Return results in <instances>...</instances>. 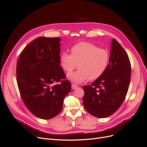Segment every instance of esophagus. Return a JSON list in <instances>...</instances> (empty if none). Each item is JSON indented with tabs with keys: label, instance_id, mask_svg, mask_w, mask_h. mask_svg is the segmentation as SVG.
Returning <instances> with one entry per match:
<instances>
[{
	"label": "esophagus",
	"instance_id": "obj_1",
	"mask_svg": "<svg viewBox=\"0 0 147 147\" xmlns=\"http://www.w3.org/2000/svg\"><path fill=\"white\" fill-rule=\"evenodd\" d=\"M77 88H78V86H77L76 84H71V88L73 89H76Z\"/></svg>",
	"mask_w": 147,
	"mask_h": 147
}]
</instances>
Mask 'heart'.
<instances>
[{
  "instance_id": "b5f03b06",
  "label": "heart",
  "mask_w": 147,
  "mask_h": 147,
  "mask_svg": "<svg viewBox=\"0 0 147 147\" xmlns=\"http://www.w3.org/2000/svg\"><path fill=\"white\" fill-rule=\"evenodd\" d=\"M71 54L63 52L60 56V64L67 73L71 72L78 64L80 69L68 74V80L80 83L89 79L95 80L101 77L109 66L110 54L106 49L88 42L77 43L70 49Z\"/></svg>"
}]
</instances>
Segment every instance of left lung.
<instances>
[{
    "mask_svg": "<svg viewBox=\"0 0 147 147\" xmlns=\"http://www.w3.org/2000/svg\"><path fill=\"white\" fill-rule=\"evenodd\" d=\"M130 76L127 54L119 42L113 38L110 61L105 72L91 85L83 87V103L86 111L98 118H106L112 115L124 101Z\"/></svg>",
    "mask_w": 147,
    "mask_h": 147,
    "instance_id": "1",
    "label": "left lung"
}]
</instances>
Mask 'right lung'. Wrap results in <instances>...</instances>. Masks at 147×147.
<instances>
[{
    "label": "right lung",
    "mask_w": 147,
    "mask_h": 147,
    "mask_svg": "<svg viewBox=\"0 0 147 147\" xmlns=\"http://www.w3.org/2000/svg\"><path fill=\"white\" fill-rule=\"evenodd\" d=\"M61 40L59 37L36 38L23 50L17 65L22 101L31 113L42 119H51L61 112L71 88L68 80H61L65 75L60 65ZM58 81L61 83L55 84Z\"/></svg>",
    "instance_id": "obj_1"
}]
</instances>
